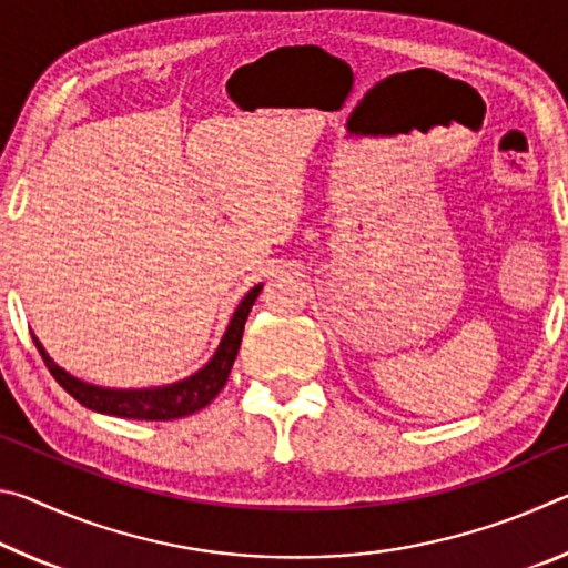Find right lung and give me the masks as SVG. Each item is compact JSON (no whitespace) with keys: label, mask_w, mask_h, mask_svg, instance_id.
<instances>
[{"label":"right lung","mask_w":568,"mask_h":568,"mask_svg":"<svg viewBox=\"0 0 568 568\" xmlns=\"http://www.w3.org/2000/svg\"><path fill=\"white\" fill-rule=\"evenodd\" d=\"M261 291H263V283L250 287V293L240 301L213 358H210L197 373H192V376L182 378L178 383H168V386H155V388L94 386V383L77 378L72 373L60 368V365L50 358V353L44 351V345L37 341V335H32V338H34L37 351L42 353L44 365L50 368L54 381L60 383V386L70 393L74 400H80L84 408L108 413V416H118V418H132V420H175L182 416H192V413L205 408L207 403H213L217 393L223 390L230 376V368H233V363L237 358L250 307H253Z\"/></svg>","instance_id":"right-lung-1"}]
</instances>
